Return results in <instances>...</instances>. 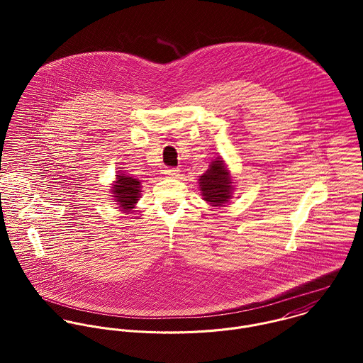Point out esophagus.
I'll return each instance as SVG.
<instances>
[{
	"label": "esophagus",
	"instance_id": "esophagus-1",
	"mask_svg": "<svg viewBox=\"0 0 363 363\" xmlns=\"http://www.w3.org/2000/svg\"><path fill=\"white\" fill-rule=\"evenodd\" d=\"M179 173H180V170H179V169H174V167H167V169L164 170V174H166V176H170V177H176V176H179Z\"/></svg>",
	"mask_w": 363,
	"mask_h": 363
}]
</instances>
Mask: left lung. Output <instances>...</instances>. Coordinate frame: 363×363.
Wrapping results in <instances>:
<instances>
[{"label":"left lung","mask_w":363,"mask_h":363,"mask_svg":"<svg viewBox=\"0 0 363 363\" xmlns=\"http://www.w3.org/2000/svg\"><path fill=\"white\" fill-rule=\"evenodd\" d=\"M199 189L203 200L211 207H225L233 197L235 182L228 164L220 156L209 162L207 170L199 176Z\"/></svg>","instance_id":"1"}]
</instances>
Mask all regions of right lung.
<instances>
[{
    "label": "right lung",
    "instance_id": "1",
    "mask_svg": "<svg viewBox=\"0 0 363 363\" xmlns=\"http://www.w3.org/2000/svg\"><path fill=\"white\" fill-rule=\"evenodd\" d=\"M110 194L120 211L134 212V208L141 199V182L118 170L116 180L110 184Z\"/></svg>",
    "mask_w": 363,
    "mask_h": 363
}]
</instances>
